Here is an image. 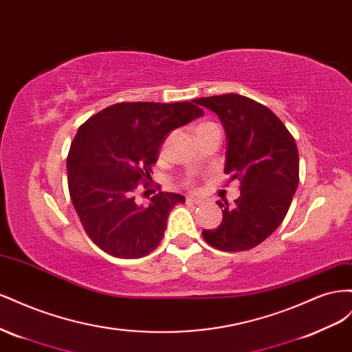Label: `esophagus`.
Returning <instances> with one entry per match:
<instances>
[{"mask_svg":"<svg viewBox=\"0 0 352 352\" xmlns=\"http://www.w3.org/2000/svg\"><path fill=\"white\" fill-rule=\"evenodd\" d=\"M186 202H187L188 205H200V204H202V200L197 199V197H193V196H188V197L186 199Z\"/></svg>","mask_w":352,"mask_h":352,"instance_id":"obj_1","label":"esophagus"}]
</instances>
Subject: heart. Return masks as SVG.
Segmentation results:
<instances>
[{
  "label": "heart",
  "mask_w": 352,
  "mask_h": 352,
  "mask_svg": "<svg viewBox=\"0 0 352 352\" xmlns=\"http://www.w3.org/2000/svg\"><path fill=\"white\" fill-rule=\"evenodd\" d=\"M204 125H208V124H202V125H199V126H204ZM199 126H197V128H199ZM197 128H196V129H197Z\"/></svg>",
  "instance_id": "b5f03b06"
}]
</instances>
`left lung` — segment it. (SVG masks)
I'll return each mask as SVG.
<instances>
[{
    "label": "left lung",
    "mask_w": 352,
    "mask_h": 352,
    "mask_svg": "<svg viewBox=\"0 0 352 352\" xmlns=\"http://www.w3.org/2000/svg\"><path fill=\"white\" fill-rule=\"evenodd\" d=\"M196 104L218 116L224 126V173L240 179V196L230 206L218 200L223 223L202 236L226 252L263 243L283 223L299 183L295 138L268 107L239 94L202 97Z\"/></svg>",
    "instance_id": "obj_1"
}]
</instances>
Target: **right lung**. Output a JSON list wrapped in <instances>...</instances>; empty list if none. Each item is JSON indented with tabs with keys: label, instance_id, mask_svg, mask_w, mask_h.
<instances>
[{
	"label": "right lung",
	"instance_id": "1",
	"mask_svg": "<svg viewBox=\"0 0 352 352\" xmlns=\"http://www.w3.org/2000/svg\"><path fill=\"white\" fill-rule=\"evenodd\" d=\"M193 103H116L79 126L66 165L70 200L87 234L106 254L146 256L162 240L170 209L186 202L182 195L159 192L143 206L134 192L152 179L165 137L204 116Z\"/></svg>",
	"mask_w": 352,
	"mask_h": 352
}]
</instances>
